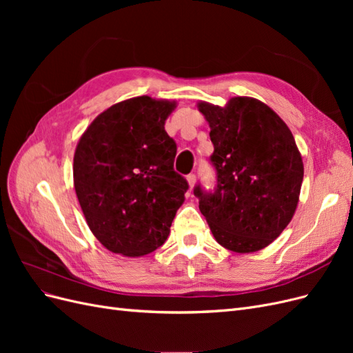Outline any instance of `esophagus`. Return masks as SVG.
Returning a JSON list of instances; mask_svg holds the SVG:
<instances>
[{"label":"esophagus","instance_id":"1","mask_svg":"<svg viewBox=\"0 0 353 353\" xmlns=\"http://www.w3.org/2000/svg\"><path fill=\"white\" fill-rule=\"evenodd\" d=\"M187 181H188V185H190V188H193V187H194V184H196V175H194V174H190V175H187Z\"/></svg>","mask_w":353,"mask_h":353}]
</instances>
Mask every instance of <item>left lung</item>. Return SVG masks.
<instances>
[{
  "mask_svg": "<svg viewBox=\"0 0 353 353\" xmlns=\"http://www.w3.org/2000/svg\"><path fill=\"white\" fill-rule=\"evenodd\" d=\"M210 126V163L216 185L194 187L199 209L223 248L258 252L292 221L303 181V162L292 131L268 105L234 97L225 108L199 103Z\"/></svg>",
  "mask_w": 353,
  "mask_h": 353,
  "instance_id": "obj_1",
  "label": "left lung"
}]
</instances>
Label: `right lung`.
I'll return each instance as SVG.
<instances>
[{"mask_svg": "<svg viewBox=\"0 0 353 353\" xmlns=\"http://www.w3.org/2000/svg\"><path fill=\"white\" fill-rule=\"evenodd\" d=\"M175 103L147 95L117 103L83 132L73 183L88 227L113 253L143 256L162 245L184 203L176 143L165 131Z\"/></svg>", "mask_w": 353, "mask_h": 353, "instance_id": "add662e5", "label": "right lung"}]
</instances>
